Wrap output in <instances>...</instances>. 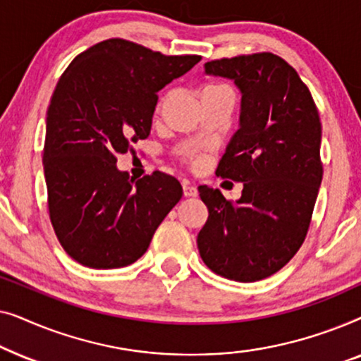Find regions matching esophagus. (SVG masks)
<instances>
[{"instance_id":"1","label":"esophagus","mask_w":361,"mask_h":361,"mask_svg":"<svg viewBox=\"0 0 361 361\" xmlns=\"http://www.w3.org/2000/svg\"><path fill=\"white\" fill-rule=\"evenodd\" d=\"M182 190H184V197H197V194H199V192H197V189L194 185H190L189 182H182Z\"/></svg>"}]
</instances>
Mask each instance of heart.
<instances>
[{
    "label": "heart",
    "mask_w": 361,
    "mask_h": 361,
    "mask_svg": "<svg viewBox=\"0 0 361 361\" xmlns=\"http://www.w3.org/2000/svg\"><path fill=\"white\" fill-rule=\"evenodd\" d=\"M220 90H228V87L219 85V83H210V85L204 87V90H202V95H207V93H214V92H220ZM162 103H164V98H162V100L159 102V106H157V108H161ZM190 164H192V167H199L202 164V159H200V157H194V159L190 161Z\"/></svg>",
    "instance_id": "b5f03b06"
}]
</instances>
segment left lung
<instances>
[{"instance_id":"8db88e82","label":"left lung","mask_w":361,"mask_h":361,"mask_svg":"<svg viewBox=\"0 0 361 361\" xmlns=\"http://www.w3.org/2000/svg\"><path fill=\"white\" fill-rule=\"evenodd\" d=\"M205 73L241 92L240 128L216 176L243 182L241 197L199 187L209 209L197 246L204 263L238 283L264 279L290 261L307 235L322 182V125L309 88L271 52L219 59Z\"/></svg>"}]
</instances>
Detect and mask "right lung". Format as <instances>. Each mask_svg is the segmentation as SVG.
I'll list each match as a JSON object with an SVG mask.
<instances>
[{"instance_id":"obj_1","label":"right lung","mask_w":361,"mask_h":361,"mask_svg":"<svg viewBox=\"0 0 361 361\" xmlns=\"http://www.w3.org/2000/svg\"><path fill=\"white\" fill-rule=\"evenodd\" d=\"M199 61L106 39L62 73L47 110L42 162L54 231L77 263L93 269L135 263L180 200L176 177L156 171L130 179L116 156L149 136L157 92Z\"/></svg>"}]
</instances>
